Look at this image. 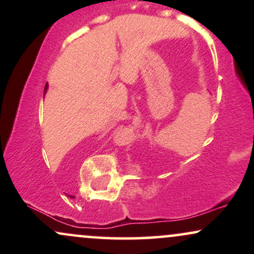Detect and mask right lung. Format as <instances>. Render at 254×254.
<instances>
[{"label": "right lung", "instance_id": "1", "mask_svg": "<svg viewBox=\"0 0 254 254\" xmlns=\"http://www.w3.org/2000/svg\"><path fill=\"white\" fill-rule=\"evenodd\" d=\"M46 89H48V83L45 84V89H44V92H46Z\"/></svg>", "mask_w": 254, "mask_h": 254}]
</instances>
